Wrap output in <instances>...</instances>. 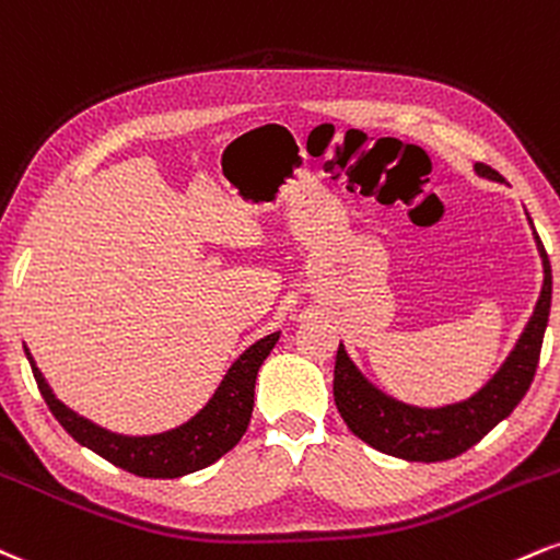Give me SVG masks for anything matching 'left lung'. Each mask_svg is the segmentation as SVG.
Here are the masks:
<instances>
[{
  "instance_id": "8db88e82",
  "label": "left lung",
  "mask_w": 560,
  "mask_h": 560,
  "mask_svg": "<svg viewBox=\"0 0 560 560\" xmlns=\"http://www.w3.org/2000/svg\"><path fill=\"white\" fill-rule=\"evenodd\" d=\"M475 173L485 180L503 183V175L488 164L477 162ZM527 220L532 225L529 214ZM535 243L542 259V291L535 312L498 372L469 398L432 409V406H413L387 396L383 387L374 385L359 370L357 361L348 357L346 346L340 343L338 359H335L332 393L335 406L353 435L372 448L387 456L406 458V462H448L477 445L492 427L516 409L535 380L542 335L550 317V299H553V272H550L548 254L537 233Z\"/></svg>"
}]
</instances>
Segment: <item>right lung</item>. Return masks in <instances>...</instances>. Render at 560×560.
Returning a JSON list of instances; mask_svg holds the SVG:
<instances>
[{
    "mask_svg": "<svg viewBox=\"0 0 560 560\" xmlns=\"http://www.w3.org/2000/svg\"><path fill=\"white\" fill-rule=\"evenodd\" d=\"M278 338L280 332H269L248 346L230 364V370L220 380L212 398L194 417L164 432H151V435L112 432L107 427L91 422V419L72 411L70 406H65L55 396V390L46 383L44 372L36 366V359L31 357L28 346L23 348L46 406H49L57 422L68 430L72 440H78L83 448L98 453L109 464L120 466L130 475L149 479H175L214 464L217 458H222L230 448L238 445L248 422H252L256 374H259V366L265 364L269 351L278 343Z\"/></svg>",
    "mask_w": 560,
    "mask_h": 560,
    "instance_id": "1",
    "label": "right lung"
}]
</instances>
